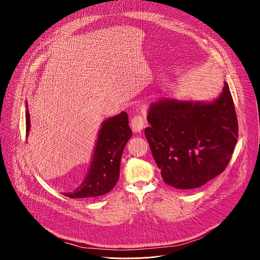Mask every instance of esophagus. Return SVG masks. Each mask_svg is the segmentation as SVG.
Returning <instances> with one entry per match:
<instances>
[{"label":"esophagus","instance_id":"esophagus-1","mask_svg":"<svg viewBox=\"0 0 260 260\" xmlns=\"http://www.w3.org/2000/svg\"><path fill=\"white\" fill-rule=\"evenodd\" d=\"M145 119L142 115H136L131 120V128L134 133H139L144 128Z\"/></svg>","mask_w":260,"mask_h":260}]
</instances>
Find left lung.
<instances>
[{
    "label": "left lung",
    "mask_w": 260,
    "mask_h": 260,
    "mask_svg": "<svg viewBox=\"0 0 260 260\" xmlns=\"http://www.w3.org/2000/svg\"><path fill=\"white\" fill-rule=\"evenodd\" d=\"M145 129L165 183L177 189L204 185L222 173L238 138L228 84L213 101L162 98L149 106Z\"/></svg>",
    "instance_id": "left-lung-1"
}]
</instances>
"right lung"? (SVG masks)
Returning <instances> with one entry per match:
<instances>
[{
  "instance_id": "add662e5",
  "label": "right lung",
  "mask_w": 260,
  "mask_h": 260,
  "mask_svg": "<svg viewBox=\"0 0 260 260\" xmlns=\"http://www.w3.org/2000/svg\"><path fill=\"white\" fill-rule=\"evenodd\" d=\"M31 126L26 102V135ZM132 136L126 112L103 121L98 133L89 170L84 181L72 192L63 193L70 198H95L111 191L120 175L123 150Z\"/></svg>"
}]
</instances>
